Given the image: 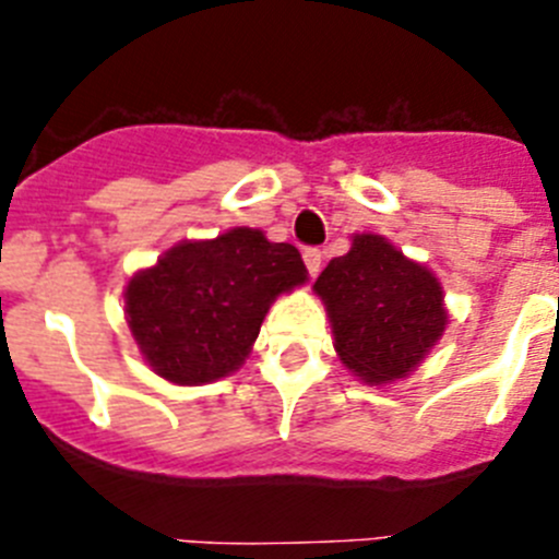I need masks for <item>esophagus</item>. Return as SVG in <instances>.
<instances>
[{
    "mask_svg": "<svg viewBox=\"0 0 559 559\" xmlns=\"http://www.w3.org/2000/svg\"><path fill=\"white\" fill-rule=\"evenodd\" d=\"M302 260H305V265H308L310 276H316V274H319V271H322L324 254H322V249H305L302 251Z\"/></svg>",
    "mask_w": 559,
    "mask_h": 559,
    "instance_id": "obj_1",
    "label": "esophagus"
}]
</instances>
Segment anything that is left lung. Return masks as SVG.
<instances>
[{"mask_svg":"<svg viewBox=\"0 0 559 559\" xmlns=\"http://www.w3.org/2000/svg\"><path fill=\"white\" fill-rule=\"evenodd\" d=\"M341 364L369 386L406 378L448 328L445 290L428 265L383 235L360 231L313 285Z\"/></svg>","mask_w":559,"mask_h":559,"instance_id":"8db88e82","label":"left lung"}]
</instances>
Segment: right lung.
Masks as SVG:
<instances>
[{
	"label": "right lung",
	"instance_id": "right-lung-1",
	"mask_svg": "<svg viewBox=\"0 0 559 559\" xmlns=\"http://www.w3.org/2000/svg\"><path fill=\"white\" fill-rule=\"evenodd\" d=\"M308 283L302 254L265 231L235 226L181 240L126 285V322L142 360L176 386L237 372L276 296Z\"/></svg>",
	"mask_w": 559,
	"mask_h": 559
}]
</instances>
